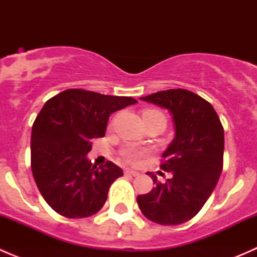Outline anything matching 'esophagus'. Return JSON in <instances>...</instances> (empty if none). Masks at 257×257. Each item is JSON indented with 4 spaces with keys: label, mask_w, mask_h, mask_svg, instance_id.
I'll return each mask as SVG.
<instances>
[{
    "label": "esophagus",
    "mask_w": 257,
    "mask_h": 257,
    "mask_svg": "<svg viewBox=\"0 0 257 257\" xmlns=\"http://www.w3.org/2000/svg\"><path fill=\"white\" fill-rule=\"evenodd\" d=\"M125 174H131L133 177H138L139 173L136 172V170H132V169H125Z\"/></svg>",
    "instance_id": "1"
}]
</instances>
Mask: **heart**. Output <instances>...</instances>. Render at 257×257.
<instances>
[{"mask_svg": "<svg viewBox=\"0 0 257 257\" xmlns=\"http://www.w3.org/2000/svg\"><path fill=\"white\" fill-rule=\"evenodd\" d=\"M149 113L160 114V113L155 112V110H145L143 114H149ZM121 155H123V158L126 160V162L132 163V164H137V163L141 162L142 158L144 157L145 152L144 150L138 149V148L128 147V148H125V149L121 150Z\"/></svg>", "mask_w": 257, "mask_h": 257, "instance_id": "1", "label": "heart"}]
</instances>
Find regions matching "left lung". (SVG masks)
<instances>
[{"label": "left lung", "instance_id": "8db88e82", "mask_svg": "<svg viewBox=\"0 0 257 257\" xmlns=\"http://www.w3.org/2000/svg\"><path fill=\"white\" fill-rule=\"evenodd\" d=\"M168 109L174 123V139L163 153L160 165L172 174L152 191L138 195L141 211L150 221L179 225L193 219L216 186L222 172L224 128L212 105L186 89H169L142 97Z\"/></svg>", "mask_w": 257, "mask_h": 257}]
</instances>
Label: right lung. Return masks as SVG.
Returning <instances> with one entry per match:
<instances>
[{
    "mask_svg": "<svg viewBox=\"0 0 257 257\" xmlns=\"http://www.w3.org/2000/svg\"><path fill=\"white\" fill-rule=\"evenodd\" d=\"M131 97L67 89L47 100L31 136V167L38 190L54 211L88 217L104 205L123 170L112 162L97 168L87 158L94 138L104 137L114 112L136 104Z\"/></svg>",
    "mask_w": 257,
    "mask_h": 257,
    "instance_id": "right-lung-1",
    "label": "right lung"
}]
</instances>
